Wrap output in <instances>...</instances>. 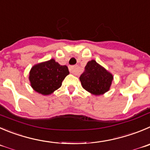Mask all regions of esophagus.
Returning <instances> with one entry per match:
<instances>
[{"label":"esophagus","mask_w":150,"mask_h":150,"mask_svg":"<svg viewBox=\"0 0 150 150\" xmlns=\"http://www.w3.org/2000/svg\"><path fill=\"white\" fill-rule=\"evenodd\" d=\"M69 72L72 74L77 75L78 72V67L77 66H70L69 67Z\"/></svg>","instance_id":"esophagus-1"}]
</instances>
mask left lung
Returning <instances> with one entry per match:
<instances>
[{
	"label": "left lung",
	"mask_w": 150,
	"mask_h": 150,
	"mask_svg": "<svg viewBox=\"0 0 150 150\" xmlns=\"http://www.w3.org/2000/svg\"><path fill=\"white\" fill-rule=\"evenodd\" d=\"M113 75L95 60L86 64L85 71L80 76L83 89L95 96H100L110 90Z\"/></svg>",
	"instance_id": "obj_1"
}]
</instances>
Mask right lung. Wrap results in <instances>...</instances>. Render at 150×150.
<instances>
[{"label": "right lung", "instance_id": "1", "mask_svg": "<svg viewBox=\"0 0 150 150\" xmlns=\"http://www.w3.org/2000/svg\"><path fill=\"white\" fill-rule=\"evenodd\" d=\"M69 74L67 66H61L54 59L33 66L29 72L31 86L43 96L54 92L62 85V81Z\"/></svg>", "mask_w": 150, "mask_h": 150}]
</instances>
